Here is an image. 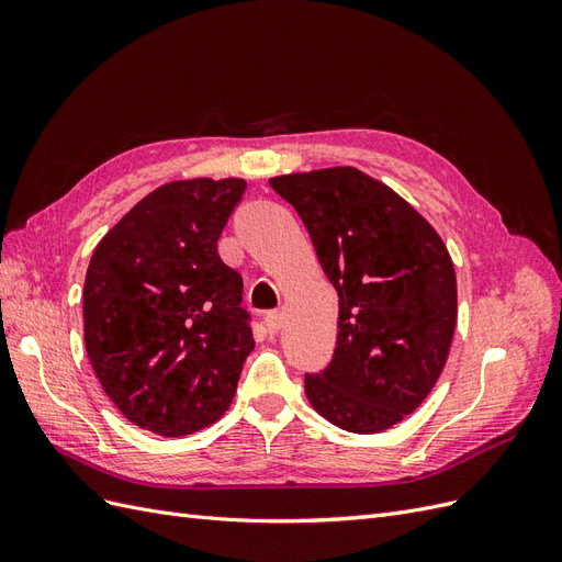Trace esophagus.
Returning a JSON list of instances; mask_svg holds the SVG:
<instances>
[{
  "mask_svg": "<svg viewBox=\"0 0 562 562\" xmlns=\"http://www.w3.org/2000/svg\"><path fill=\"white\" fill-rule=\"evenodd\" d=\"M265 326L269 333H279L283 328V312H269L265 316Z\"/></svg>",
  "mask_w": 562,
  "mask_h": 562,
  "instance_id": "1",
  "label": "esophagus"
}]
</instances>
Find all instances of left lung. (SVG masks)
<instances>
[{"instance_id": "obj_1", "label": "left lung", "mask_w": 562, "mask_h": 562, "mask_svg": "<svg viewBox=\"0 0 562 562\" xmlns=\"http://www.w3.org/2000/svg\"><path fill=\"white\" fill-rule=\"evenodd\" d=\"M302 217L339 297L337 347L304 375L314 411L351 434H380L415 413L448 361L457 277L438 232L359 168L271 178Z\"/></svg>"}]
</instances>
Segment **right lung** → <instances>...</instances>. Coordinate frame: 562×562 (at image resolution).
<instances>
[{
    "label": "right lung",
    "mask_w": 562,
    "mask_h": 562,
    "mask_svg": "<svg viewBox=\"0 0 562 562\" xmlns=\"http://www.w3.org/2000/svg\"><path fill=\"white\" fill-rule=\"evenodd\" d=\"M241 178L157 187L91 255L83 342L100 386L135 427L194 434L225 415L252 351L244 281L217 255Z\"/></svg>",
    "instance_id": "add662e5"
}]
</instances>
